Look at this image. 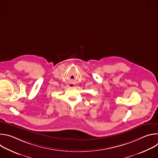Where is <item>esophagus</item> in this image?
Listing matches in <instances>:
<instances>
[{"instance_id": "esophagus-1", "label": "esophagus", "mask_w": 158, "mask_h": 158, "mask_svg": "<svg viewBox=\"0 0 158 158\" xmlns=\"http://www.w3.org/2000/svg\"><path fill=\"white\" fill-rule=\"evenodd\" d=\"M71 85V86H73V85Z\"/></svg>"}]
</instances>
